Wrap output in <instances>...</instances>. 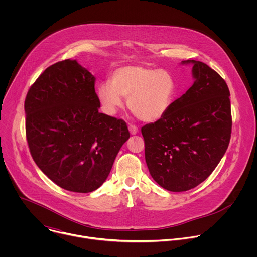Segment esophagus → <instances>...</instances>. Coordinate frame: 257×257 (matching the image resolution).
Segmentation results:
<instances>
[{"mask_svg": "<svg viewBox=\"0 0 257 257\" xmlns=\"http://www.w3.org/2000/svg\"><path fill=\"white\" fill-rule=\"evenodd\" d=\"M129 131L132 135H135L138 132V128L135 125H129Z\"/></svg>", "mask_w": 257, "mask_h": 257, "instance_id": "esophagus-1", "label": "esophagus"}]
</instances>
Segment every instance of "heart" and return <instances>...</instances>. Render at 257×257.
<instances>
[{
  "mask_svg": "<svg viewBox=\"0 0 257 257\" xmlns=\"http://www.w3.org/2000/svg\"><path fill=\"white\" fill-rule=\"evenodd\" d=\"M176 94V82L170 72L148 66L116 69L111 81L102 82L97 97L107 114H115L128 98L132 114L143 122H156L169 111Z\"/></svg>",
  "mask_w": 257,
  "mask_h": 257,
  "instance_id": "1",
  "label": "heart"
}]
</instances>
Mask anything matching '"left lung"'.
I'll list each match as a JSON object with an SVG mask.
<instances>
[{
    "mask_svg": "<svg viewBox=\"0 0 257 257\" xmlns=\"http://www.w3.org/2000/svg\"><path fill=\"white\" fill-rule=\"evenodd\" d=\"M182 64L193 65V85L163 118L141 128L149 171L160 186L173 192L196 187L213 172L232 132L226 81L202 62Z\"/></svg>",
    "mask_w": 257,
    "mask_h": 257,
    "instance_id": "8db88e82",
    "label": "left lung"
}]
</instances>
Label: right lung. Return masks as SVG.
<instances>
[{
	"label": "right lung",
	"mask_w": 257,
	"mask_h": 257,
	"mask_svg": "<svg viewBox=\"0 0 257 257\" xmlns=\"http://www.w3.org/2000/svg\"><path fill=\"white\" fill-rule=\"evenodd\" d=\"M95 78L76 60L48 67L25 102L26 139L42 172L61 188L96 190L130 137L124 120L99 113Z\"/></svg>",
	"instance_id": "add662e5"
}]
</instances>
